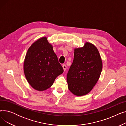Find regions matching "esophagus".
I'll return each instance as SVG.
<instances>
[{
    "instance_id": "34e87169",
    "label": "esophagus",
    "mask_w": 126,
    "mask_h": 126,
    "mask_svg": "<svg viewBox=\"0 0 126 126\" xmlns=\"http://www.w3.org/2000/svg\"><path fill=\"white\" fill-rule=\"evenodd\" d=\"M62 67H63V69H64V71H65L66 70V69H67L66 65H65V64H64V65H62Z\"/></svg>"
}]
</instances>
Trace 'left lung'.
<instances>
[{
	"label": "left lung",
	"instance_id": "8db88e82",
	"mask_svg": "<svg viewBox=\"0 0 126 126\" xmlns=\"http://www.w3.org/2000/svg\"><path fill=\"white\" fill-rule=\"evenodd\" d=\"M73 62L67 75L68 88L80 96L88 94L96 85L102 70L103 63L96 46L86 42L82 47L75 48Z\"/></svg>",
	"mask_w": 126,
	"mask_h": 126
}]
</instances>
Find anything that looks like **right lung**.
Instances as JSON below:
<instances>
[{
	"label": "right lung",
	"mask_w": 126,
	"mask_h": 126,
	"mask_svg": "<svg viewBox=\"0 0 126 126\" xmlns=\"http://www.w3.org/2000/svg\"><path fill=\"white\" fill-rule=\"evenodd\" d=\"M23 70L29 84L38 91L50 87L56 78L64 71L52 45L45 37L38 39L28 49Z\"/></svg>",
	"instance_id": "right-lung-1"
}]
</instances>
